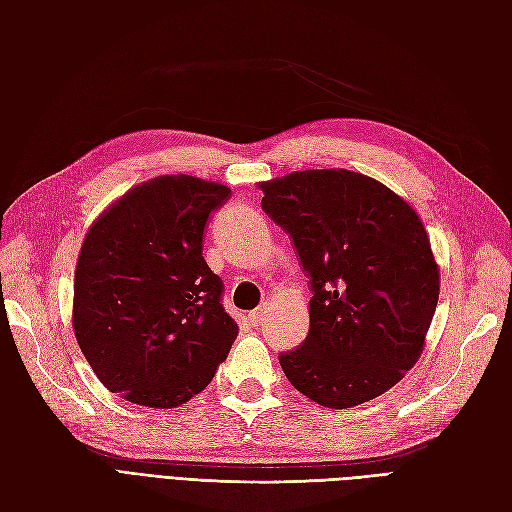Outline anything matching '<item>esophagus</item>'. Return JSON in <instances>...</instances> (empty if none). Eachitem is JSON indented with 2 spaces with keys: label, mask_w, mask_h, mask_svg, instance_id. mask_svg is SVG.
Wrapping results in <instances>:
<instances>
[{
  "label": "esophagus",
  "mask_w": 512,
  "mask_h": 512,
  "mask_svg": "<svg viewBox=\"0 0 512 512\" xmlns=\"http://www.w3.org/2000/svg\"><path fill=\"white\" fill-rule=\"evenodd\" d=\"M267 318V305H262L258 309H254V312H250V316H247V320H250L254 327H258V324Z\"/></svg>",
  "instance_id": "obj_1"
}]
</instances>
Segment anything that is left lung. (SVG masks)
I'll return each mask as SVG.
<instances>
[{
  "label": "left lung",
  "instance_id": "1",
  "mask_svg": "<svg viewBox=\"0 0 512 512\" xmlns=\"http://www.w3.org/2000/svg\"><path fill=\"white\" fill-rule=\"evenodd\" d=\"M309 275V333L280 354L294 389L324 408L365 404L423 352L440 271L416 211L380 181L344 168L260 183Z\"/></svg>",
  "mask_w": 512,
  "mask_h": 512
}]
</instances>
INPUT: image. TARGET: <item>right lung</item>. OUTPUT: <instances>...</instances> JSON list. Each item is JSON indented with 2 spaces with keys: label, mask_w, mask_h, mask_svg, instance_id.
<instances>
[{
  "label": "right lung",
  "mask_w": 512,
  "mask_h": 512,
  "mask_svg": "<svg viewBox=\"0 0 512 512\" xmlns=\"http://www.w3.org/2000/svg\"><path fill=\"white\" fill-rule=\"evenodd\" d=\"M222 183L164 175L136 185L85 235L74 273L72 327L111 393L177 408L198 395L239 333L224 284L203 258Z\"/></svg>",
  "instance_id": "right-lung-1"
}]
</instances>
